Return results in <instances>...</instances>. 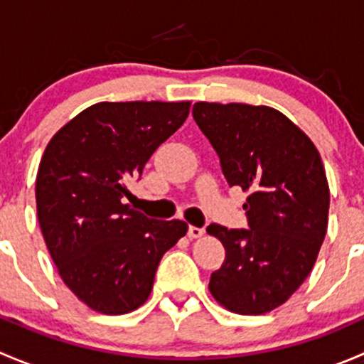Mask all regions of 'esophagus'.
Instances as JSON below:
<instances>
[{
  "mask_svg": "<svg viewBox=\"0 0 364 364\" xmlns=\"http://www.w3.org/2000/svg\"><path fill=\"white\" fill-rule=\"evenodd\" d=\"M204 227H196V225H190L188 227V237H192V240H197V237L204 236Z\"/></svg>",
  "mask_w": 364,
  "mask_h": 364,
  "instance_id": "1",
  "label": "esophagus"
}]
</instances>
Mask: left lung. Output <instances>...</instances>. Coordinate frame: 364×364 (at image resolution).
<instances>
[{"mask_svg":"<svg viewBox=\"0 0 364 364\" xmlns=\"http://www.w3.org/2000/svg\"><path fill=\"white\" fill-rule=\"evenodd\" d=\"M229 186L248 190V229L211 223L225 248L209 292L234 314L260 315L284 304L310 274L328 229L329 186L314 142L266 105L192 109Z\"/></svg>","mask_w":364,"mask_h":364,"instance_id":"1","label":"left lung"}]
</instances>
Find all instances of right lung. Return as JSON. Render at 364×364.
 <instances>
[{
  "mask_svg": "<svg viewBox=\"0 0 364 364\" xmlns=\"http://www.w3.org/2000/svg\"><path fill=\"white\" fill-rule=\"evenodd\" d=\"M188 112L190 102H100L47 144L36 174L40 229L67 287L95 311L141 306L164 253L186 234L185 222L148 218L124 196Z\"/></svg>",
  "mask_w": 364,
  "mask_h": 364,
  "instance_id": "obj_1",
  "label": "right lung"
}]
</instances>
